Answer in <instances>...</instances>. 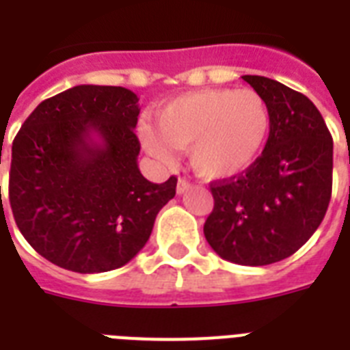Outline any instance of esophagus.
Segmentation results:
<instances>
[{
  "instance_id": "1",
  "label": "esophagus",
  "mask_w": 350,
  "mask_h": 350,
  "mask_svg": "<svg viewBox=\"0 0 350 350\" xmlns=\"http://www.w3.org/2000/svg\"><path fill=\"white\" fill-rule=\"evenodd\" d=\"M189 187H191V184H189V182H187L186 178H178V182H177V193H178V195H182V193H186L187 189H189Z\"/></svg>"
}]
</instances>
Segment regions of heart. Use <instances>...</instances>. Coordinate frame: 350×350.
<instances>
[{
  "mask_svg": "<svg viewBox=\"0 0 350 350\" xmlns=\"http://www.w3.org/2000/svg\"><path fill=\"white\" fill-rule=\"evenodd\" d=\"M270 112L252 89H198L157 107L155 125L143 121L139 139L159 163L170 164L175 148L186 150L204 180H229L247 172L261 154Z\"/></svg>",
  "mask_w": 350,
  "mask_h": 350,
  "instance_id": "b5f03b06",
  "label": "heart"
}]
</instances>
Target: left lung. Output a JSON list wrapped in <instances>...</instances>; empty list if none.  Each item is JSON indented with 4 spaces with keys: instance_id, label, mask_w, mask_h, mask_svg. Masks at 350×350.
Wrapping results in <instances>:
<instances>
[{
    "instance_id": "obj_1",
    "label": "left lung",
    "mask_w": 350,
    "mask_h": 350,
    "mask_svg": "<svg viewBox=\"0 0 350 350\" xmlns=\"http://www.w3.org/2000/svg\"><path fill=\"white\" fill-rule=\"evenodd\" d=\"M245 82L270 112L261 157L245 173L211 184L215 207L204 225L221 259L265 267L295 254L319 229L333 187V137L310 98L258 75Z\"/></svg>"
}]
</instances>
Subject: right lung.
<instances>
[{
  "mask_svg": "<svg viewBox=\"0 0 350 350\" xmlns=\"http://www.w3.org/2000/svg\"><path fill=\"white\" fill-rule=\"evenodd\" d=\"M137 102L125 88L77 85L40 102L17 132L8 180L14 220L57 267H123L175 196L177 178L154 184L139 172Z\"/></svg>",
  "mask_w": 350,
  "mask_h": 350,
  "instance_id": "1",
  "label": "right lung"
}]
</instances>
